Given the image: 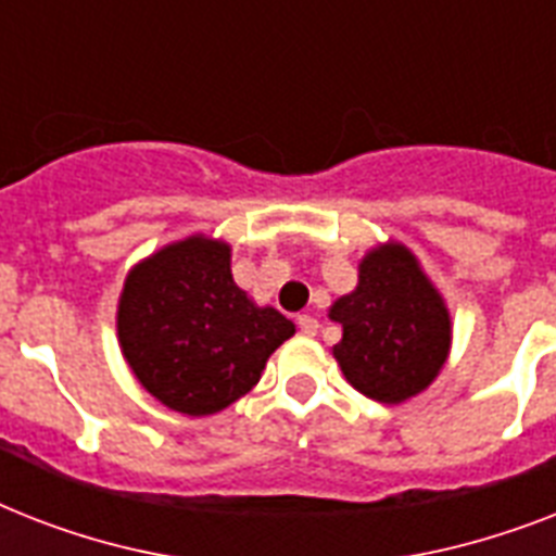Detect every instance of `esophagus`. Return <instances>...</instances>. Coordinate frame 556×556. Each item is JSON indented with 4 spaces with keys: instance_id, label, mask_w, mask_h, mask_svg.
Masks as SVG:
<instances>
[{
    "instance_id": "esophagus-1",
    "label": "esophagus",
    "mask_w": 556,
    "mask_h": 556,
    "mask_svg": "<svg viewBox=\"0 0 556 556\" xmlns=\"http://www.w3.org/2000/svg\"><path fill=\"white\" fill-rule=\"evenodd\" d=\"M296 329L303 331V334H308V338H314L317 329H320V323H317V317H312V314H300V317H296Z\"/></svg>"
}]
</instances>
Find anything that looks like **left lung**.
Here are the masks:
<instances>
[{"label": "left lung", "instance_id": "left-lung-1", "mask_svg": "<svg viewBox=\"0 0 556 556\" xmlns=\"http://www.w3.org/2000/svg\"><path fill=\"white\" fill-rule=\"evenodd\" d=\"M357 270L355 291L329 308L343 326L334 357L357 392L401 404L430 387L447 361L450 312L404 244H378Z\"/></svg>", "mask_w": 556, "mask_h": 556}]
</instances>
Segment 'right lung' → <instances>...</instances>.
<instances>
[{
	"label": "right lung",
	"instance_id": "add662e5",
	"mask_svg": "<svg viewBox=\"0 0 556 556\" xmlns=\"http://www.w3.org/2000/svg\"><path fill=\"white\" fill-rule=\"evenodd\" d=\"M294 323L260 308L230 274V244L187 236L138 262L117 303V340L141 387L185 415L248 395Z\"/></svg>",
	"mask_w": 556,
	"mask_h": 556
}]
</instances>
